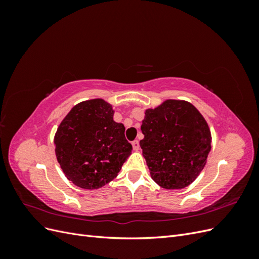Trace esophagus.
Segmentation results:
<instances>
[{
    "mask_svg": "<svg viewBox=\"0 0 259 259\" xmlns=\"http://www.w3.org/2000/svg\"><path fill=\"white\" fill-rule=\"evenodd\" d=\"M132 146H133V149H134L135 151H138L140 149V146H139V142L138 140H134V142H132Z\"/></svg>",
    "mask_w": 259,
    "mask_h": 259,
    "instance_id": "1",
    "label": "esophagus"
}]
</instances>
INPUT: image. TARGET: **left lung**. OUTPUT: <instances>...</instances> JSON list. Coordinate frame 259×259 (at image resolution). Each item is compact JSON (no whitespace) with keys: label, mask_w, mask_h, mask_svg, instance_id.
<instances>
[{"label":"left lung","mask_w":259,"mask_h":259,"mask_svg":"<svg viewBox=\"0 0 259 259\" xmlns=\"http://www.w3.org/2000/svg\"><path fill=\"white\" fill-rule=\"evenodd\" d=\"M140 140L154 182L165 189H183L204 168L210 151V132L193 105L169 99L146 110Z\"/></svg>","instance_id":"left-lung-1"}]
</instances>
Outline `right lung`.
Returning <instances> with one entry per match:
<instances>
[{
  "instance_id": "1",
  "label": "right lung",
  "mask_w": 259,
  "mask_h": 259,
  "mask_svg": "<svg viewBox=\"0 0 259 259\" xmlns=\"http://www.w3.org/2000/svg\"><path fill=\"white\" fill-rule=\"evenodd\" d=\"M111 105L92 99L74 106L57 128L54 143L67 178L83 189H98L113 180L133 147Z\"/></svg>"
}]
</instances>
